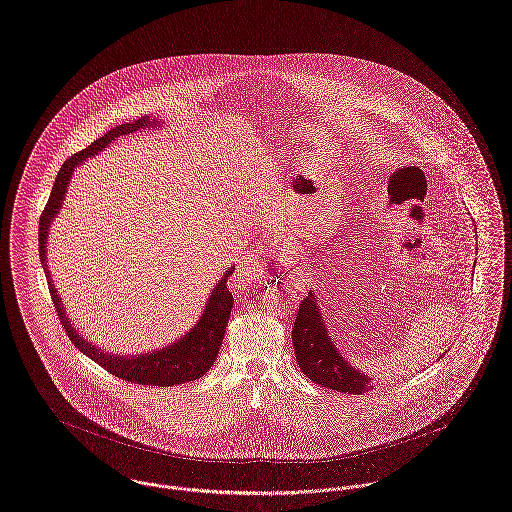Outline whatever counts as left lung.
Instances as JSON below:
<instances>
[{
  "instance_id": "8db88e82",
  "label": "left lung",
  "mask_w": 512,
  "mask_h": 512,
  "mask_svg": "<svg viewBox=\"0 0 512 512\" xmlns=\"http://www.w3.org/2000/svg\"><path fill=\"white\" fill-rule=\"evenodd\" d=\"M291 339L299 368L316 385L345 394L373 390V379L352 368L333 345L312 291L297 310Z\"/></svg>"
}]
</instances>
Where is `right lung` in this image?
Segmentation results:
<instances>
[{"label":"right lung","instance_id":"obj_1","mask_svg":"<svg viewBox=\"0 0 512 512\" xmlns=\"http://www.w3.org/2000/svg\"><path fill=\"white\" fill-rule=\"evenodd\" d=\"M144 125H154L150 122V118H139L137 122L123 123L116 125L114 129L106 131L101 139H97L95 143L89 144L87 148H83L82 152L70 156L64 164L61 171L55 179L51 196L45 204V209L41 211L40 217V259L43 270H45V278L49 284L51 291V299L57 310V316L61 320L66 335L70 337V341L74 343V347L83 352L85 356H89L93 362H97L101 368L110 371L112 375L120 377L127 383H137V385H148V387H173V385H181L188 381H196L200 377H204L207 369L213 366V362L217 360L219 348L223 345L225 339L226 324L230 318V310L234 305V297L228 291L226 282L228 276H232L234 266H230L226 270L225 276L219 280V284L211 291L209 301L205 305L204 314L198 320V324L190 329L183 339H179L177 343H173L171 347L160 348L156 352L143 354V356H114L108 354L99 347L83 341L76 333V329L70 326L64 308H62L61 299L57 295V289L53 286V280L49 276L47 263H45V242H47V234H49V225L55 219V215L59 213V207L64 200L66 194V186L70 183V177L74 173V169L82 164L85 158L101 152L104 146L116 141L118 137L129 135L133 131L143 129Z\"/></svg>","mask_w":512,"mask_h":512}]
</instances>
